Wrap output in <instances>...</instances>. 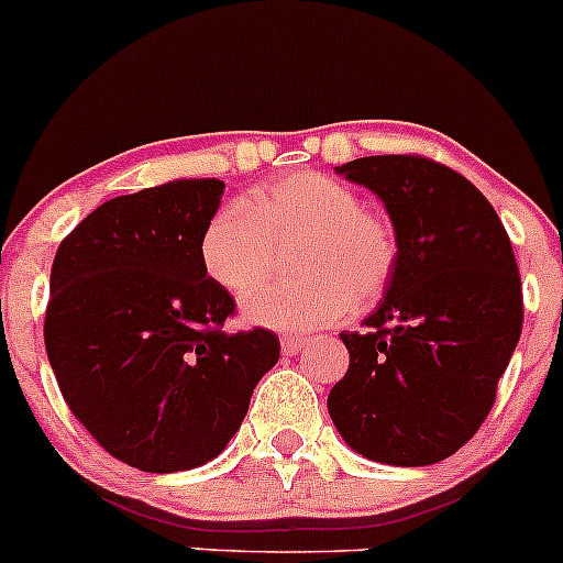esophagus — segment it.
Masks as SVG:
<instances>
[{"mask_svg":"<svg viewBox=\"0 0 563 563\" xmlns=\"http://www.w3.org/2000/svg\"><path fill=\"white\" fill-rule=\"evenodd\" d=\"M309 344V339L306 335H282V352L284 355H295V352L300 350V346Z\"/></svg>","mask_w":563,"mask_h":563,"instance_id":"34e87169","label":"esophagus"}]
</instances>
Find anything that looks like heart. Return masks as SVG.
<instances>
[{
    "label": "heart",
    "mask_w": 563,
    "mask_h": 563,
    "mask_svg": "<svg viewBox=\"0 0 563 563\" xmlns=\"http://www.w3.org/2000/svg\"><path fill=\"white\" fill-rule=\"evenodd\" d=\"M246 206L222 208L200 239L202 271L224 292H245L269 267L274 245L301 239L294 253L298 280L247 288L241 311L252 324L287 333L324 328L350 314L355 300L379 298L396 274L390 219L328 173H289L257 189Z\"/></svg>",
    "instance_id": "heart-1"
}]
</instances>
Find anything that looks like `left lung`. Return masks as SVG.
Listing matches in <instances>:
<instances>
[{"label":"left lung","instance_id":"8db88e82","mask_svg":"<svg viewBox=\"0 0 563 563\" xmlns=\"http://www.w3.org/2000/svg\"><path fill=\"white\" fill-rule=\"evenodd\" d=\"M382 197L398 265L363 333L344 330L350 368L328 396L355 453L390 466L450 457L494 409L523 328V289L507 230L485 195L420 154L335 167Z\"/></svg>","mask_w":563,"mask_h":563}]
</instances>
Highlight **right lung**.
Returning a JSON list of instances; mask_svg holds the SVG:
<instances>
[{"label":"right lung","mask_w":563,"mask_h":563,"mask_svg":"<svg viewBox=\"0 0 563 563\" xmlns=\"http://www.w3.org/2000/svg\"><path fill=\"white\" fill-rule=\"evenodd\" d=\"M222 192L217 178H184L113 197L51 268L45 352L62 396L106 453L141 472L222 453L279 361L271 330H224L235 300L202 271Z\"/></svg>","instance_id":"obj_1"}]
</instances>
